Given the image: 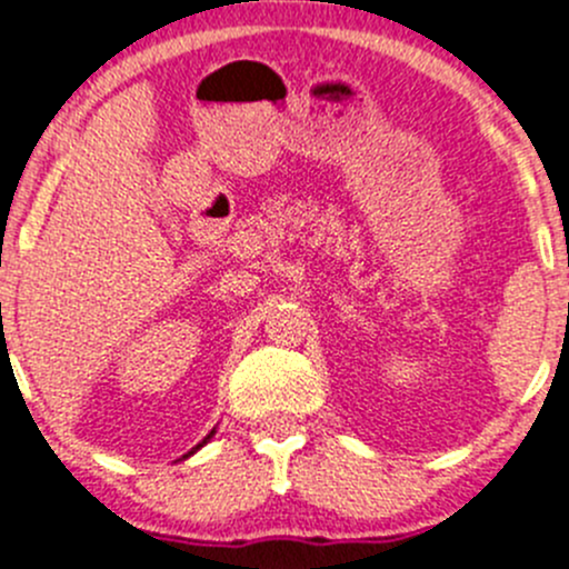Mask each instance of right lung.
I'll use <instances>...</instances> for the list:
<instances>
[{
    "instance_id": "1",
    "label": "right lung",
    "mask_w": 569,
    "mask_h": 569,
    "mask_svg": "<svg viewBox=\"0 0 569 569\" xmlns=\"http://www.w3.org/2000/svg\"><path fill=\"white\" fill-rule=\"evenodd\" d=\"M212 435H216V431H210V435H207V437H204V440H201V446H204V442H207V440H210V437H212ZM201 446H196V448H201ZM190 453H193V451H190Z\"/></svg>"
}]
</instances>
